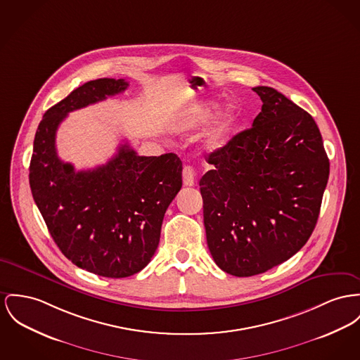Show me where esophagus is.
Wrapping results in <instances>:
<instances>
[{
  "label": "esophagus",
  "mask_w": 360,
  "mask_h": 360,
  "mask_svg": "<svg viewBox=\"0 0 360 360\" xmlns=\"http://www.w3.org/2000/svg\"><path fill=\"white\" fill-rule=\"evenodd\" d=\"M183 183L187 187H192L195 184V172L191 165H186L183 169Z\"/></svg>",
  "instance_id": "34e87169"
}]
</instances>
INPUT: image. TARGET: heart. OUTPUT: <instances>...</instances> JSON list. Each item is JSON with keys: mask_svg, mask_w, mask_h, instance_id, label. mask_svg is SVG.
<instances>
[{"mask_svg": "<svg viewBox=\"0 0 360 360\" xmlns=\"http://www.w3.org/2000/svg\"><path fill=\"white\" fill-rule=\"evenodd\" d=\"M216 105L214 103H207V105H196L193 106L188 116H187V125L193 127L202 121L207 120L212 116V112L214 110ZM233 113L231 110L224 112L218 120L216 121L214 127L212 128V131L207 135V144L213 148H217L225 142V139L228 138L232 127H233Z\"/></svg>", "mask_w": 360, "mask_h": 360, "instance_id": "1", "label": "heart"}]
</instances>
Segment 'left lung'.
I'll return each mask as SVG.
<instances>
[{
    "label": "left lung",
    "mask_w": 360,
    "mask_h": 360,
    "mask_svg": "<svg viewBox=\"0 0 360 360\" xmlns=\"http://www.w3.org/2000/svg\"><path fill=\"white\" fill-rule=\"evenodd\" d=\"M252 90L261 113L209 154L213 169L199 181L210 254L236 277L264 273L307 243L329 179L311 116L271 87Z\"/></svg>",
    "instance_id": "obj_1"
}]
</instances>
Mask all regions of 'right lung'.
I'll return each mask as SVG.
<instances>
[{"mask_svg": "<svg viewBox=\"0 0 360 360\" xmlns=\"http://www.w3.org/2000/svg\"><path fill=\"white\" fill-rule=\"evenodd\" d=\"M124 79L84 83L39 122L30 164L32 198L61 252L80 269L109 278L141 271L151 261L183 164L173 154L141 157L128 143L105 165L75 170L56 151V132L73 110L116 96Z\"/></svg>", "mask_w": 360, "mask_h": 360, "instance_id": "right-lung-1", "label": "right lung"}]
</instances>
